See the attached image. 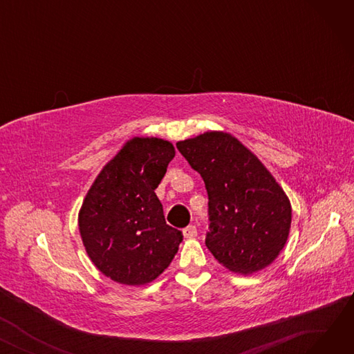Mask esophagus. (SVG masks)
<instances>
[{
	"label": "esophagus",
	"mask_w": 354,
	"mask_h": 354,
	"mask_svg": "<svg viewBox=\"0 0 354 354\" xmlns=\"http://www.w3.org/2000/svg\"><path fill=\"white\" fill-rule=\"evenodd\" d=\"M198 235V230L195 225H188L187 228H183V236L185 238H195Z\"/></svg>",
	"instance_id": "esophagus-1"
}]
</instances>
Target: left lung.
Segmentation results:
<instances>
[{"mask_svg":"<svg viewBox=\"0 0 354 354\" xmlns=\"http://www.w3.org/2000/svg\"><path fill=\"white\" fill-rule=\"evenodd\" d=\"M176 147L205 182L211 222L205 244L218 263L244 275L268 267L291 227L290 199L274 176L225 132H207Z\"/></svg>","mask_w":354,"mask_h":354,"instance_id":"8db88e82","label":"left lung"}]
</instances>
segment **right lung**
Segmentation results:
<instances>
[{
	"label": "right lung",
	"mask_w": 354,
	"mask_h": 354,
	"mask_svg": "<svg viewBox=\"0 0 354 354\" xmlns=\"http://www.w3.org/2000/svg\"><path fill=\"white\" fill-rule=\"evenodd\" d=\"M175 156L171 142L133 138L106 163L79 212L91 263L126 286L153 281L169 264L183 235L166 224L155 189Z\"/></svg>",
	"instance_id": "right-lung-1"
}]
</instances>
